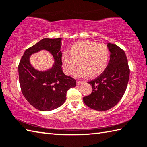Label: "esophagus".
Returning a JSON list of instances; mask_svg holds the SVG:
<instances>
[{
	"mask_svg": "<svg viewBox=\"0 0 147 147\" xmlns=\"http://www.w3.org/2000/svg\"><path fill=\"white\" fill-rule=\"evenodd\" d=\"M76 83H77V85H80V84H83L84 83V82L78 80L76 82Z\"/></svg>",
	"mask_w": 147,
	"mask_h": 147,
	"instance_id": "34e87169",
	"label": "esophagus"
}]
</instances>
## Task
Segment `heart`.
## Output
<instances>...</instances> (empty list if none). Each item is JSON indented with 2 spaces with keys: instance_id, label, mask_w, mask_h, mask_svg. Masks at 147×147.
I'll return each instance as SVG.
<instances>
[{
  "instance_id": "b5f03b06",
  "label": "heart",
  "mask_w": 147,
  "mask_h": 147,
  "mask_svg": "<svg viewBox=\"0 0 147 147\" xmlns=\"http://www.w3.org/2000/svg\"><path fill=\"white\" fill-rule=\"evenodd\" d=\"M109 61V51L104 44L84 41L74 44L70 53L65 52L62 63L66 73L71 74L79 63L80 67L74 73L77 78H85L100 74L105 70Z\"/></svg>"
}]
</instances>
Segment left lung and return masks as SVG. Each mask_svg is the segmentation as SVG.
<instances>
[{
    "label": "left lung",
    "instance_id": "obj_1",
    "mask_svg": "<svg viewBox=\"0 0 147 147\" xmlns=\"http://www.w3.org/2000/svg\"><path fill=\"white\" fill-rule=\"evenodd\" d=\"M107 47L111 53L108 66L98 78L89 82L92 86V92L83 98L86 105L100 111L108 110L121 100L130 76L124 51L115 44L108 43Z\"/></svg>",
    "mask_w": 147,
    "mask_h": 147
}]
</instances>
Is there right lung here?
Segmentation results:
<instances>
[{
  "mask_svg": "<svg viewBox=\"0 0 147 147\" xmlns=\"http://www.w3.org/2000/svg\"><path fill=\"white\" fill-rule=\"evenodd\" d=\"M62 38H44L26 49L18 67L19 84L26 100L34 108L43 111L53 110L66 100L69 89L76 85L75 80L64 74L62 70L60 51ZM41 50L53 56V67L46 71L35 69L30 63V56Z\"/></svg>",
  "mask_w": 147,
  "mask_h": 147,
  "instance_id": "add662e5",
  "label": "right lung"
}]
</instances>
